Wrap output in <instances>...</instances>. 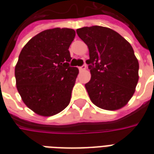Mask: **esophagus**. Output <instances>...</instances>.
Listing matches in <instances>:
<instances>
[{"instance_id": "34e87169", "label": "esophagus", "mask_w": 154, "mask_h": 154, "mask_svg": "<svg viewBox=\"0 0 154 154\" xmlns=\"http://www.w3.org/2000/svg\"><path fill=\"white\" fill-rule=\"evenodd\" d=\"M86 68H87V65H86V64H83L82 66L79 67V71H80V72H82V71L85 70Z\"/></svg>"}]
</instances>
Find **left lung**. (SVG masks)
I'll return each instance as SVG.
<instances>
[{"instance_id":"left-lung-1","label":"left lung","mask_w":154,"mask_h":154,"mask_svg":"<svg viewBox=\"0 0 154 154\" xmlns=\"http://www.w3.org/2000/svg\"><path fill=\"white\" fill-rule=\"evenodd\" d=\"M77 34L89 48L86 63L91 77L85 87L91 100L104 110L125 106L139 81V62L132 46L106 27H83L77 29Z\"/></svg>"}]
</instances>
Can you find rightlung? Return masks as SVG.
Listing matches in <instances>:
<instances>
[{
	"mask_svg": "<svg viewBox=\"0 0 154 154\" xmlns=\"http://www.w3.org/2000/svg\"><path fill=\"white\" fill-rule=\"evenodd\" d=\"M72 29L42 31L22 48L15 68L16 87L24 103L39 116H51L68 106L79 71L70 67Z\"/></svg>",
	"mask_w": 154,
	"mask_h": 154,
	"instance_id": "obj_1",
	"label": "right lung"
}]
</instances>
